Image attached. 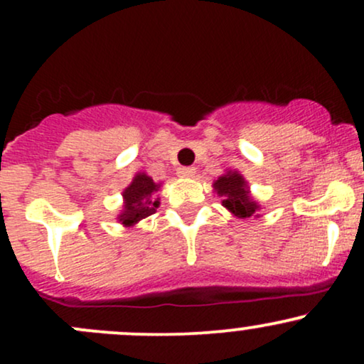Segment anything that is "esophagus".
<instances>
[{"mask_svg":"<svg viewBox=\"0 0 364 364\" xmlns=\"http://www.w3.org/2000/svg\"><path fill=\"white\" fill-rule=\"evenodd\" d=\"M195 173H196V169L193 168V166H183V168L178 169V174L183 178H191Z\"/></svg>","mask_w":364,"mask_h":364,"instance_id":"obj_1","label":"esophagus"}]
</instances>
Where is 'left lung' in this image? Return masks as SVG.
Wrapping results in <instances>:
<instances>
[{
	"label": "left lung",
	"mask_w": 364,
	"mask_h": 364,
	"mask_svg": "<svg viewBox=\"0 0 364 364\" xmlns=\"http://www.w3.org/2000/svg\"><path fill=\"white\" fill-rule=\"evenodd\" d=\"M214 188L217 195L223 196V205L240 219L252 217L255 210H258L257 203L248 196L243 176L237 173H228L220 176L214 183Z\"/></svg>",
	"instance_id": "obj_1"
}]
</instances>
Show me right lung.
Listing matches in <instances>:
<instances>
[{
  "mask_svg": "<svg viewBox=\"0 0 364 364\" xmlns=\"http://www.w3.org/2000/svg\"><path fill=\"white\" fill-rule=\"evenodd\" d=\"M159 185L154 183L152 178L147 174H136L127 190L123 191L124 196V210L118 217L119 223L124 225H133L145 217L152 215L159 207V200L154 202L152 193L157 191Z\"/></svg>",
  "mask_w": 364,
  "mask_h": 364,
  "instance_id": "obj_1",
  "label": "right lung"
}]
</instances>
